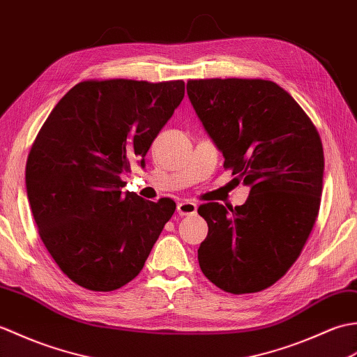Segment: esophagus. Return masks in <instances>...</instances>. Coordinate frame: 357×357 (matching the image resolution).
<instances>
[{
	"mask_svg": "<svg viewBox=\"0 0 357 357\" xmlns=\"http://www.w3.org/2000/svg\"><path fill=\"white\" fill-rule=\"evenodd\" d=\"M177 213L178 215H194L197 213V204L194 202H181L177 204Z\"/></svg>",
	"mask_w": 357,
	"mask_h": 357,
	"instance_id": "34e87169",
	"label": "esophagus"
}]
</instances>
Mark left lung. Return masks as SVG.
Instances as JSON below:
<instances>
[{"mask_svg": "<svg viewBox=\"0 0 357 357\" xmlns=\"http://www.w3.org/2000/svg\"><path fill=\"white\" fill-rule=\"evenodd\" d=\"M186 90L225 168L250 186L243 206L199 208L209 227L199 248L200 268L227 293L261 291L298 259L318 217L321 137L298 102L272 81L197 79Z\"/></svg>", "mask_w": 357, "mask_h": 357, "instance_id": "1", "label": "left lung"}]
</instances>
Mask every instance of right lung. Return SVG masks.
Instances as JSON below:
<instances>
[{"label":"right lung","mask_w":357,"mask_h":357,"mask_svg":"<svg viewBox=\"0 0 357 357\" xmlns=\"http://www.w3.org/2000/svg\"><path fill=\"white\" fill-rule=\"evenodd\" d=\"M185 96L183 81H84L47 117L31 145L26 188L39 236L77 286L112 291L136 278L176 211L169 199L125 192Z\"/></svg>","instance_id":"add662e5"}]
</instances>
